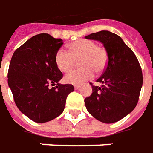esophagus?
<instances>
[{
    "mask_svg": "<svg viewBox=\"0 0 153 153\" xmlns=\"http://www.w3.org/2000/svg\"><path fill=\"white\" fill-rule=\"evenodd\" d=\"M79 87H80L79 85H74V89H79Z\"/></svg>",
    "mask_w": 153,
    "mask_h": 153,
    "instance_id": "obj_1",
    "label": "esophagus"
}]
</instances>
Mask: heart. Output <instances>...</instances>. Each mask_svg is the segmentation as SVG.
Masks as SVG:
<instances>
[{
  "label": "heart",
  "instance_id": "1",
  "mask_svg": "<svg viewBox=\"0 0 153 153\" xmlns=\"http://www.w3.org/2000/svg\"><path fill=\"white\" fill-rule=\"evenodd\" d=\"M68 51L61 48L55 56L56 64L62 72L70 71L76 60L79 59L80 68L70 72L65 76V81L70 84H81L91 79L94 72H102L108 64V52L95 41L86 39L77 40L68 45Z\"/></svg>",
  "mask_w": 153,
  "mask_h": 153
}]
</instances>
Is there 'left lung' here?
I'll return each mask as SVG.
<instances>
[{"mask_svg": "<svg viewBox=\"0 0 153 153\" xmlns=\"http://www.w3.org/2000/svg\"><path fill=\"white\" fill-rule=\"evenodd\" d=\"M101 41L108 52V64L85 99L88 112L101 122H117L136 107L143 83L141 68L133 51L118 34L102 30L85 36Z\"/></svg>", "mask_w": 153, "mask_h": 153, "instance_id": "8db88e82", "label": "left lung"}]
</instances>
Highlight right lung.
Returning <instances> with one entry per match:
<instances>
[{"mask_svg":"<svg viewBox=\"0 0 153 153\" xmlns=\"http://www.w3.org/2000/svg\"><path fill=\"white\" fill-rule=\"evenodd\" d=\"M62 39L48 34L34 35L14 51L7 73L8 85L22 113L36 123L58 117L73 85H61L62 74L56 64ZM56 86L55 87V85Z\"/></svg>","mask_w":153,"mask_h":153,"instance_id":"obj_1","label":"right lung"}]
</instances>
